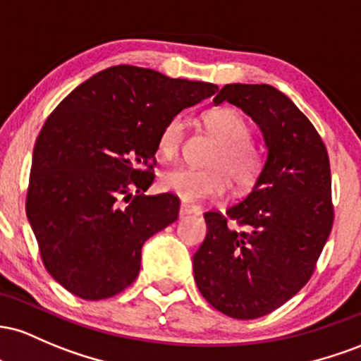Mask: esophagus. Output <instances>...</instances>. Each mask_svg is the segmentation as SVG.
<instances>
[{
    "instance_id": "1",
    "label": "esophagus",
    "mask_w": 361,
    "mask_h": 361,
    "mask_svg": "<svg viewBox=\"0 0 361 361\" xmlns=\"http://www.w3.org/2000/svg\"><path fill=\"white\" fill-rule=\"evenodd\" d=\"M200 213V208L197 206L189 204V202H180V216H185V214H196Z\"/></svg>"
}]
</instances>
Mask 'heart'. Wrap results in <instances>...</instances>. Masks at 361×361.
<instances>
[{"label": "heart", "instance_id": "obj_1", "mask_svg": "<svg viewBox=\"0 0 361 361\" xmlns=\"http://www.w3.org/2000/svg\"><path fill=\"white\" fill-rule=\"evenodd\" d=\"M202 126L218 147L209 155V169L177 167L161 173L160 185L164 191L173 192L182 201L201 202L224 196L230 182L237 191H249L264 172V155L256 143L250 141V126L240 112L230 107L206 111L201 117ZM184 126L180 117H172L161 128L159 152L165 159H172L180 149Z\"/></svg>", "mask_w": 361, "mask_h": 361}]
</instances>
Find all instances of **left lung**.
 <instances>
[{
    "label": "left lung",
    "instance_id": "obj_1",
    "mask_svg": "<svg viewBox=\"0 0 361 361\" xmlns=\"http://www.w3.org/2000/svg\"><path fill=\"white\" fill-rule=\"evenodd\" d=\"M214 104L240 107L261 128V179L225 213L206 212L194 281L209 305L233 319L268 315L307 285L334 221L331 167L314 124L271 85H225Z\"/></svg>",
    "mask_w": 361,
    "mask_h": 361
}]
</instances>
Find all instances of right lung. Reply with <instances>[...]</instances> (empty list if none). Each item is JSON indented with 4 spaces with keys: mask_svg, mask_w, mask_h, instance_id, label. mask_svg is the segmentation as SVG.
Here are the masks:
<instances>
[{
    "mask_svg": "<svg viewBox=\"0 0 361 361\" xmlns=\"http://www.w3.org/2000/svg\"><path fill=\"white\" fill-rule=\"evenodd\" d=\"M216 90L119 64L51 112L35 141L25 209L44 266L63 288L104 300L135 281L141 247L179 216L176 194H145L161 128Z\"/></svg>",
    "mask_w": 361,
    "mask_h": 361,
    "instance_id": "1",
    "label": "right lung"
}]
</instances>
